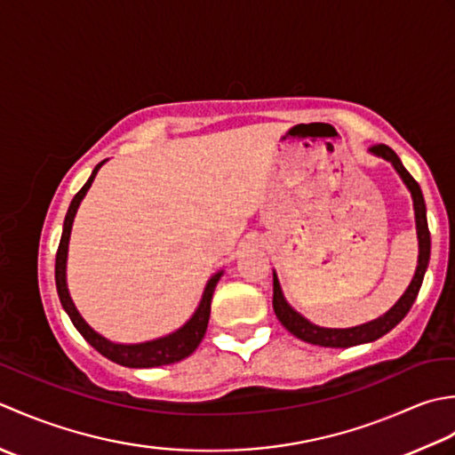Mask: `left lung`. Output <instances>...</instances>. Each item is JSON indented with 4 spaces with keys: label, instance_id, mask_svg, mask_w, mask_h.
<instances>
[{
    "label": "left lung",
    "instance_id": "1",
    "mask_svg": "<svg viewBox=\"0 0 455 455\" xmlns=\"http://www.w3.org/2000/svg\"><path fill=\"white\" fill-rule=\"evenodd\" d=\"M377 156H383L385 161L391 163L395 166V171L401 174L403 182L406 184V188L412 194V204H414V218H416V235H419V265H416V273L412 276V281L409 284V289L404 291V294L398 299V302L393 306L391 310L385 312L381 318H377L373 322L361 323V326L355 328H320L316 323H312L300 316L292 306L284 300L283 291L279 279L276 275H273V308L276 318L283 323V326L289 330L292 336H296L302 341H308V344L314 346H322V347H351V346H359V344H367V341H375L381 336H385L387 331H391L398 322H401L406 314H409L411 306L414 304L416 296H419V291L424 281V273L426 267H428L430 261V231H428V220H426V204L422 190L419 187L411 172L404 169L401 159H398L396 153L387 145H373L369 149Z\"/></svg>",
    "mask_w": 455,
    "mask_h": 455
}]
</instances>
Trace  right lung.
<instances>
[{
	"label": "right lung",
	"instance_id": "right-lung-1",
	"mask_svg": "<svg viewBox=\"0 0 455 455\" xmlns=\"http://www.w3.org/2000/svg\"><path fill=\"white\" fill-rule=\"evenodd\" d=\"M104 163L106 161H101L100 164H96V169L92 171L88 182L78 190L76 196L72 198L68 212H67V218H64L62 237H60L59 251H57V263H54V281H57V292H59L60 304H62V308L67 310L68 318L74 323V328H76L82 333V338H84L96 351H100L101 355L108 357L109 361H114V363L124 365V367H135V369L161 367V365L176 363V361H180L184 357H188L190 354H194L196 347L200 346L204 333H206V328H208L212 294H214L216 284H218L220 276L224 271L216 273L208 281L196 312L192 314V318L187 323H184L182 328L169 333V336H164V338L145 341V344H114V341H109L104 336H100V333L92 330L88 323L84 322V318L80 316V312L76 310V306H74L70 294H68L67 257H68V241H70L72 221H74V216H76V210L80 206L82 198L86 196V192L92 187V182H94L100 166Z\"/></svg>",
	"mask_w": 455,
	"mask_h": 455
}]
</instances>
